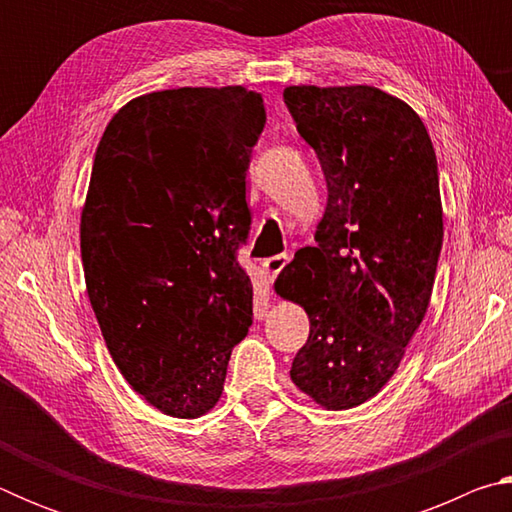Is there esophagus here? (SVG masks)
<instances>
[{
  "label": "esophagus",
  "mask_w": 512,
  "mask_h": 512,
  "mask_svg": "<svg viewBox=\"0 0 512 512\" xmlns=\"http://www.w3.org/2000/svg\"><path fill=\"white\" fill-rule=\"evenodd\" d=\"M289 255L287 253H282V255H273V257H268L266 262H264V271H266V275H268V280H275L277 275L282 273V268L289 264Z\"/></svg>",
  "instance_id": "esophagus-1"
}]
</instances>
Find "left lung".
I'll list each match as a JSON object with an SVG mask.
<instances>
[{
  "instance_id": "obj_1",
  "label": "left lung",
  "mask_w": 512,
  "mask_h": 512,
  "mask_svg": "<svg viewBox=\"0 0 512 512\" xmlns=\"http://www.w3.org/2000/svg\"><path fill=\"white\" fill-rule=\"evenodd\" d=\"M284 103L327 183L316 246L275 282L309 316L291 379L343 411L384 388L427 314L443 248L436 151L409 103L372 85H291Z\"/></svg>"
}]
</instances>
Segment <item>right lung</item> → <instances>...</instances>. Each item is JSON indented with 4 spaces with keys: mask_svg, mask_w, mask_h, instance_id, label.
I'll use <instances>...</instances> for the list:
<instances>
[{
    "mask_svg": "<svg viewBox=\"0 0 512 512\" xmlns=\"http://www.w3.org/2000/svg\"><path fill=\"white\" fill-rule=\"evenodd\" d=\"M262 94L178 88L128 101L103 131L81 214L90 305L133 391L171 418L219 402L232 348L253 325L237 262Z\"/></svg>",
    "mask_w": 512,
    "mask_h": 512,
    "instance_id": "right-lung-1",
    "label": "right lung"
}]
</instances>
